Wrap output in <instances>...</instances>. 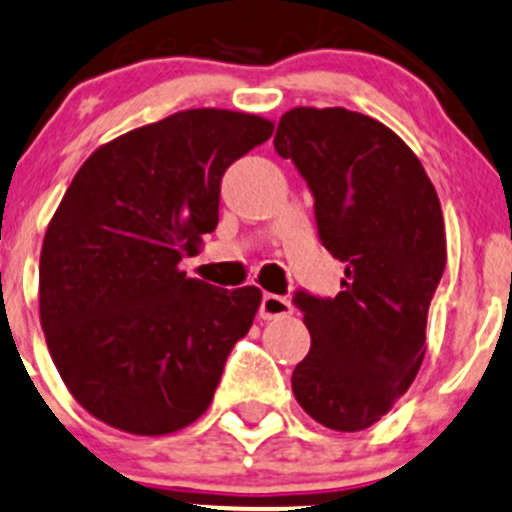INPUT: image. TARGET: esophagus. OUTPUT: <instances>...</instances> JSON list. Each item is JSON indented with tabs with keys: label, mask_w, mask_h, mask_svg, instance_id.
<instances>
[{
	"label": "esophagus",
	"mask_w": 512,
	"mask_h": 512,
	"mask_svg": "<svg viewBox=\"0 0 512 512\" xmlns=\"http://www.w3.org/2000/svg\"><path fill=\"white\" fill-rule=\"evenodd\" d=\"M294 311L292 301L287 297H279V294H262L260 301V316L265 321L282 319V316H289Z\"/></svg>",
	"instance_id": "obj_1"
}]
</instances>
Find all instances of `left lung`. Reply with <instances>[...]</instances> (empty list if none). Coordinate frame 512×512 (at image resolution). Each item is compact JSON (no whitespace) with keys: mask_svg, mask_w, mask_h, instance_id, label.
<instances>
[{"mask_svg":"<svg viewBox=\"0 0 512 512\" xmlns=\"http://www.w3.org/2000/svg\"><path fill=\"white\" fill-rule=\"evenodd\" d=\"M274 149L314 196L321 245L346 265L333 299L294 292L311 333L294 397L324 427L360 432L405 395L427 351L446 265L437 191L392 129L343 107L284 112Z\"/></svg>","mask_w":512,"mask_h":512,"instance_id":"obj_1","label":"left lung"}]
</instances>
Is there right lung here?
Wrapping results in <instances>:
<instances>
[{
  "mask_svg": "<svg viewBox=\"0 0 512 512\" xmlns=\"http://www.w3.org/2000/svg\"><path fill=\"white\" fill-rule=\"evenodd\" d=\"M272 129L245 112H176L100 147L68 186L41 247V326L71 395L110 427L159 437L211 405L262 292L179 262L218 225L228 166Z\"/></svg>",
  "mask_w": 512,
  "mask_h": 512,
  "instance_id": "obj_1",
  "label": "right lung"
}]
</instances>
